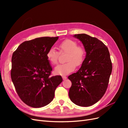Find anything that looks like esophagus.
I'll use <instances>...</instances> for the list:
<instances>
[{"label":"esophagus","instance_id":"34e87169","mask_svg":"<svg viewBox=\"0 0 128 128\" xmlns=\"http://www.w3.org/2000/svg\"><path fill=\"white\" fill-rule=\"evenodd\" d=\"M62 77V79H63L64 80H66L67 79V77L66 76H63Z\"/></svg>","mask_w":128,"mask_h":128}]
</instances>
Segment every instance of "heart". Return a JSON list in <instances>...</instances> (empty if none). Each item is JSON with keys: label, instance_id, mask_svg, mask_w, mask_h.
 <instances>
[{"label": "heart", "instance_id": "obj_1", "mask_svg": "<svg viewBox=\"0 0 128 128\" xmlns=\"http://www.w3.org/2000/svg\"><path fill=\"white\" fill-rule=\"evenodd\" d=\"M61 52L67 53V62L58 65L55 68L54 72L56 75L64 76L70 74L75 70L76 66L81 65L85 59L86 52L82 46H77V42L71 40H66L59 44ZM59 53L53 48L46 53V58L50 63L56 64L58 61Z\"/></svg>", "mask_w": 128, "mask_h": 128}]
</instances>
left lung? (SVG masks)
Masks as SVG:
<instances>
[{
	"label": "left lung",
	"mask_w": 128,
	"mask_h": 128,
	"mask_svg": "<svg viewBox=\"0 0 128 128\" xmlns=\"http://www.w3.org/2000/svg\"><path fill=\"white\" fill-rule=\"evenodd\" d=\"M73 37L82 42L86 56L79 70L68 76L72 83L69 96L77 105L90 106L97 102L107 90L112 71L110 52L97 38L85 34Z\"/></svg>",
	"instance_id": "left-lung-1"
}]
</instances>
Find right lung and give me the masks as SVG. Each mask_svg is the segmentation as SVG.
Masks as SVG:
<instances>
[{"label": "right lung", "instance_id": "1", "mask_svg": "<svg viewBox=\"0 0 128 128\" xmlns=\"http://www.w3.org/2000/svg\"><path fill=\"white\" fill-rule=\"evenodd\" d=\"M59 37H43L26 41L12 58L11 78L23 102L34 108L51 102L56 88L62 82L61 76H50L52 68L46 53Z\"/></svg>", "mask_w": 128, "mask_h": 128}]
</instances>
